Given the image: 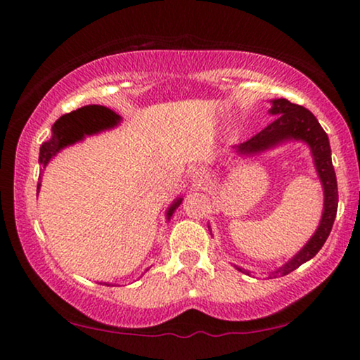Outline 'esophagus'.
<instances>
[{"label": "esophagus", "mask_w": 360, "mask_h": 360, "mask_svg": "<svg viewBox=\"0 0 360 360\" xmlns=\"http://www.w3.org/2000/svg\"><path fill=\"white\" fill-rule=\"evenodd\" d=\"M206 179V172L203 169H193V180H205Z\"/></svg>", "instance_id": "esophagus-1"}]
</instances>
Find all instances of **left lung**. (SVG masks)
Returning <instances> with one entry per match:
<instances>
[{
    "instance_id": "obj_1",
    "label": "left lung",
    "mask_w": 360,
    "mask_h": 360,
    "mask_svg": "<svg viewBox=\"0 0 360 360\" xmlns=\"http://www.w3.org/2000/svg\"><path fill=\"white\" fill-rule=\"evenodd\" d=\"M270 112L275 115V120L265 129L260 131L259 134L252 136L245 142H240L236 149H238L239 154L248 155L269 149V147L280 144L283 141L302 139L311 147L314 165H316L318 175L321 179L324 188V211L316 233L288 264H285L283 267H280L275 272L280 275H287L293 272L295 269H298L307 260L313 259L319 252V249L323 248V244L326 243L338 213V181L331 162L329 139L326 132L323 131L321 124L313 116V112L308 111L307 108L290 103L285 98L274 100Z\"/></svg>"
}]
</instances>
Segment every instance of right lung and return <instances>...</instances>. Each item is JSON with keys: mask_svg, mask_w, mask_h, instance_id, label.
<instances>
[{"mask_svg": "<svg viewBox=\"0 0 360 360\" xmlns=\"http://www.w3.org/2000/svg\"><path fill=\"white\" fill-rule=\"evenodd\" d=\"M120 116L115 111L108 110L105 106L100 105H88L78 110L67 112L62 117H58L56 124L52 127V139L44 142L41 146V154H39V162L46 167L49 160L57 154L58 150L68 144L83 139L85 134H93V132L103 131L106 127H112L117 124ZM41 184H37V190ZM181 203V198L176 200L174 205L170 206L169 216L179 208Z\"/></svg>", "mask_w": 360, "mask_h": 360, "instance_id": "right-lung-1", "label": "right lung"}]
</instances>
